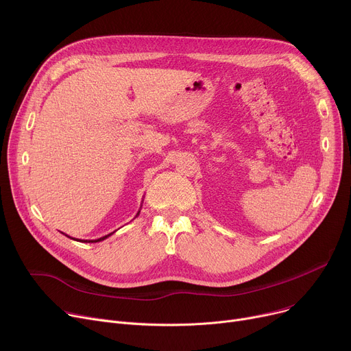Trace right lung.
Returning a JSON list of instances; mask_svg holds the SVG:
<instances>
[{"label":"right lung","mask_w":351,"mask_h":351,"mask_svg":"<svg viewBox=\"0 0 351 351\" xmlns=\"http://www.w3.org/2000/svg\"><path fill=\"white\" fill-rule=\"evenodd\" d=\"M140 214V211L136 214V217ZM114 233V232H112ZM112 233H110V234H106V236H103V237H99V239H95V240H80V239H75V237H71V236H68V234H65V236H68V237H71V239H73V240H76V241H84V243H97V241H103V240H106L107 237H110Z\"/></svg>","instance_id":"obj_1"}]
</instances>
